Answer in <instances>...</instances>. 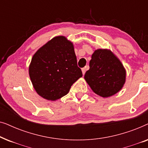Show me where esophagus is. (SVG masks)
Listing matches in <instances>:
<instances>
[{
    "label": "esophagus",
    "instance_id": "34e87169",
    "mask_svg": "<svg viewBox=\"0 0 148 148\" xmlns=\"http://www.w3.org/2000/svg\"><path fill=\"white\" fill-rule=\"evenodd\" d=\"M86 70H87V66H86V67H84V68H83L82 69V73H83V75H84V74L86 73Z\"/></svg>",
    "mask_w": 148,
    "mask_h": 148
}]
</instances>
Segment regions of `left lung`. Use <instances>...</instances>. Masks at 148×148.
<instances>
[{
    "label": "left lung",
    "instance_id": "left-lung-1",
    "mask_svg": "<svg viewBox=\"0 0 148 148\" xmlns=\"http://www.w3.org/2000/svg\"><path fill=\"white\" fill-rule=\"evenodd\" d=\"M84 79L95 94L108 98L123 88L126 81V70L110 50L97 49L92 54L90 69Z\"/></svg>",
    "mask_w": 148,
    "mask_h": 148
}]
</instances>
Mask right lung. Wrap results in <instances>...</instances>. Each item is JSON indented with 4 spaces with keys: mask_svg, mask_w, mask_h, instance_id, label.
Instances as JSON below:
<instances>
[{
    "mask_svg": "<svg viewBox=\"0 0 148 148\" xmlns=\"http://www.w3.org/2000/svg\"><path fill=\"white\" fill-rule=\"evenodd\" d=\"M29 75L36 92L43 98L55 101L65 96L83 75L73 44L62 36L52 38L34 54Z\"/></svg>",
    "mask_w": 148,
    "mask_h": 148,
    "instance_id": "right-lung-1",
    "label": "right lung"
}]
</instances>
